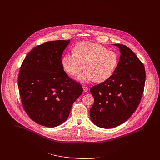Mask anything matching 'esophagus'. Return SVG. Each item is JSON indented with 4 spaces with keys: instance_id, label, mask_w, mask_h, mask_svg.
Returning a JSON list of instances; mask_svg holds the SVG:
<instances>
[{
    "instance_id": "34e87169",
    "label": "esophagus",
    "mask_w": 160,
    "mask_h": 160,
    "mask_svg": "<svg viewBox=\"0 0 160 160\" xmlns=\"http://www.w3.org/2000/svg\"><path fill=\"white\" fill-rule=\"evenodd\" d=\"M83 91L84 92H88V88L86 86H83Z\"/></svg>"
}]
</instances>
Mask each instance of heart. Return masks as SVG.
<instances>
[{"instance_id": "1", "label": "heart", "mask_w": 160, "mask_h": 160, "mask_svg": "<svg viewBox=\"0 0 160 160\" xmlns=\"http://www.w3.org/2000/svg\"><path fill=\"white\" fill-rule=\"evenodd\" d=\"M118 63V57L102 45L90 42H82L74 48V52L63 56L62 65L63 69L75 76L83 69L86 71L78 79L82 82L93 81L102 82L113 74Z\"/></svg>"}]
</instances>
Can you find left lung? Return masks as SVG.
Here are the masks:
<instances>
[{
  "mask_svg": "<svg viewBox=\"0 0 160 160\" xmlns=\"http://www.w3.org/2000/svg\"><path fill=\"white\" fill-rule=\"evenodd\" d=\"M114 45L121 55L113 75L90 89L94 98L91 121L105 129L122 124L134 113L141 100L146 76L143 63L132 50L122 44Z\"/></svg>",
  "mask_w": 160,
  "mask_h": 160,
  "instance_id": "obj_1",
  "label": "left lung"
}]
</instances>
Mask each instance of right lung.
Listing matches in <instances>:
<instances>
[{
    "mask_svg": "<svg viewBox=\"0 0 160 160\" xmlns=\"http://www.w3.org/2000/svg\"><path fill=\"white\" fill-rule=\"evenodd\" d=\"M69 41H48L35 47L20 67L18 81L24 110L32 120L44 126L53 128L65 122L83 92L62 65V56Z\"/></svg>",
    "mask_w": 160,
    "mask_h": 160,
    "instance_id": "add662e5",
    "label": "right lung"
}]
</instances>
